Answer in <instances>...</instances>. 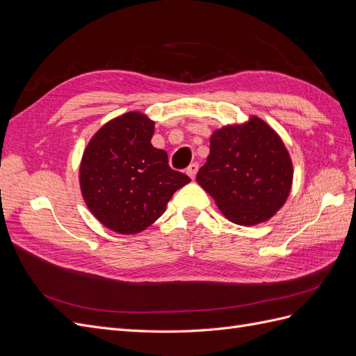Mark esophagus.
<instances>
[{
    "label": "esophagus",
    "mask_w": 356,
    "mask_h": 356,
    "mask_svg": "<svg viewBox=\"0 0 356 356\" xmlns=\"http://www.w3.org/2000/svg\"><path fill=\"white\" fill-rule=\"evenodd\" d=\"M197 170H199V165L197 163H191L188 168H187V175L191 178V179H195L196 178V174H197Z\"/></svg>",
    "instance_id": "obj_1"
}]
</instances>
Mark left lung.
Masks as SVG:
<instances>
[{
  "mask_svg": "<svg viewBox=\"0 0 356 356\" xmlns=\"http://www.w3.org/2000/svg\"><path fill=\"white\" fill-rule=\"evenodd\" d=\"M209 156L199 172V186L229 221L255 225L281 209L293 187V160L273 127L250 115L222 126L209 139Z\"/></svg>",
  "mask_w": 356,
  "mask_h": 356,
  "instance_id": "obj_1",
  "label": "left lung"
}]
</instances>
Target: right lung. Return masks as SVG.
Wrapping results in <instances>:
<instances>
[{"label":"right lung","instance_id":"1","mask_svg":"<svg viewBox=\"0 0 356 356\" xmlns=\"http://www.w3.org/2000/svg\"><path fill=\"white\" fill-rule=\"evenodd\" d=\"M154 122L129 111L105 123L80 163V188L95 218L120 234H136L165 212L190 178L169 168L165 149L152 145Z\"/></svg>","mask_w":356,"mask_h":356}]
</instances>
